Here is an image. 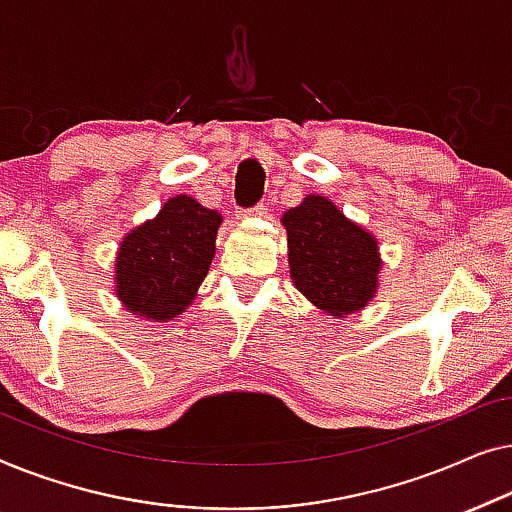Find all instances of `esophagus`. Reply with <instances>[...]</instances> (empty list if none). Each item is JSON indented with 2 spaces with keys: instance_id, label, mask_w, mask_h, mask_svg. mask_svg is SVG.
Here are the masks:
<instances>
[{
  "instance_id": "obj_1",
  "label": "esophagus",
  "mask_w": 512,
  "mask_h": 512,
  "mask_svg": "<svg viewBox=\"0 0 512 512\" xmlns=\"http://www.w3.org/2000/svg\"><path fill=\"white\" fill-rule=\"evenodd\" d=\"M268 214V207L263 205V202H258L256 207H251V209H247V212H244L242 216H265Z\"/></svg>"
}]
</instances>
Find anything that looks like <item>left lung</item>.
I'll return each mask as SVG.
<instances>
[{"label": "left lung", "mask_w": 512, "mask_h": 512, "mask_svg": "<svg viewBox=\"0 0 512 512\" xmlns=\"http://www.w3.org/2000/svg\"><path fill=\"white\" fill-rule=\"evenodd\" d=\"M296 289L331 314L363 310L377 291L382 261L377 240L324 195H307L282 216Z\"/></svg>", "instance_id": "obj_1"}]
</instances>
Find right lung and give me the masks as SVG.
<instances>
[{
	"label": "right lung",
	"mask_w": 512,
	"mask_h": 512,
	"mask_svg": "<svg viewBox=\"0 0 512 512\" xmlns=\"http://www.w3.org/2000/svg\"><path fill=\"white\" fill-rule=\"evenodd\" d=\"M221 221L214 209L177 195L156 219L130 230L116 256V296L125 310L153 321L184 312L212 265Z\"/></svg>",
	"instance_id": "1"
}]
</instances>
